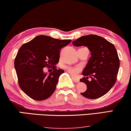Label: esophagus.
Wrapping results in <instances>:
<instances>
[{
  "instance_id": "esophagus-1",
  "label": "esophagus",
  "mask_w": 131,
  "mask_h": 131,
  "mask_svg": "<svg viewBox=\"0 0 131 131\" xmlns=\"http://www.w3.org/2000/svg\"><path fill=\"white\" fill-rule=\"evenodd\" d=\"M72 79H73V80H74V81H75V82H77V83L79 82V80H79V78H77V77H72Z\"/></svg>"
}]
</instances>
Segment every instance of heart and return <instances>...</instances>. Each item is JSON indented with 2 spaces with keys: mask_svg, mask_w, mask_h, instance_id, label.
<instances>
[{
  "mask_svg": "<svg viewBox=\"0 0 131 131\" xmlns=\"http://www.w3.org/2000/svg\"><path fill=\"white\" fill-rule=\"evenodd\" d=\"M66 69L69 74H70L72 76H77L79 72L81 71L80 67L79 66H75V67H67Z\"/></svg>",
  "mask_w": 131,
  "mask_h": 131,
  "instance_id": "b5f03b06",
  "label": "heart"
}]
</instances>
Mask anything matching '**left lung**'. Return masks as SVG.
Here are the masks:
<instances>
[{"label": "left lung", "mask_w": 131, "mask_h": 131, "mask_svg": "<svg viewBox=\"0 0 131 131\" xmlns=\"http://www.w3.org/2000/svg\"><path fill=\"white\" fill-rule=\"evenodd\" d=\"M72 44L75 46H86L91 55L82 72L84 77L80 80L86 85L87 89L80 94L89 99L105 95L116 82L120 67L115 46L103 37L94 34L82 36Z\"/></svg>", "instance_id": "1"}]
</instances>
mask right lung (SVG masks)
Here are the masks:
<instances>
[{
  "label": "right lung",
  "mask_w": 131,
  "mask_h": 131,
  "mask_svg": "<svg viewBox=\"0 0 131 131\" xmlns=\"http://www.w3.org/2000/svg\"><path fill=\"white\" fill-rule=\"evenodd\" d=\"M71 42L40 35L20 48L14 68L20 88L30 98L43 100L54 93L59 78L64 72L56 66L60 59V50ZM45 67H52L53 71L45 73Z\"/></svg>",
  "instance_id": "right-lung-1"
}]
</instances>
